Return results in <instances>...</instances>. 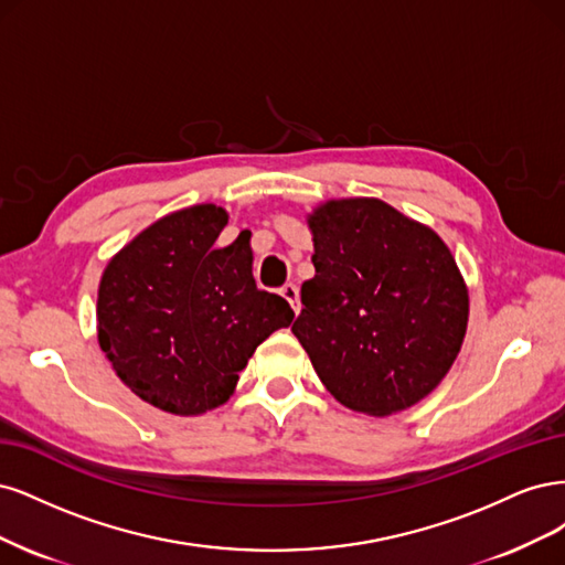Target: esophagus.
Segmentation results:
<instances>
[{
  "instance_id": "esophagus-1",
  "label": "esophagus",
  "mask_w": 565,
  "mask_h": 565,
  "mask_svg": "<svg viewBox=\"0 0 565 565\" xmlns=\"http://www.w3.org/2000/svg\"><path fill=\"white\" fill-rule=\"evenodd\" d=\"M281 296L290 302V307H294V312L300 315V290H298V286L296 284H286L281 288Z\"/></svg>"
}]
</instances>
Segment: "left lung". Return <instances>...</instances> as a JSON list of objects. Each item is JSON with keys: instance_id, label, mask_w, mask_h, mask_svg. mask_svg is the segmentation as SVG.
<instances>
[{"instance_id": "1", "label": "left lung", "mask_w": 565, "mask_h": 565, "mask_svg": "<svg viewBox=\"0 0 565 565\" xmlns=\"http://www.w3.org/2000/svg\"><path fill=\"white\" fill-rule=\"evenodd\" d=\"M317 275L294 323L342 406L385 417L423 402L458 359L469 290L431 227L375 196L329 199L307 213Z\"/></svg>"}]
</instances>
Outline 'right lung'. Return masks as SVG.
I'll use <instances>...</instances> for the list:
<instances>
[{
	"label": "right lung",
	"mask_w": 565,
	"mask_h": 565,
	"mask_svg": "<svg viewBox=\"0 0 565 565\" xmlns=\"http://www.w3.org/2000/svg\"><path fill=\"white\" fill-rule=\"evenodd\" d=\"M230 213L173 211L107 263L98 286V344L142 402L173 415L223 406L258 344L294 309L253 279L250 232L215 246Z\"/></svg>",
	"instance_id": "obj_1"
}]
</instances>
